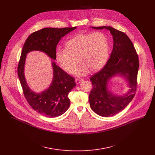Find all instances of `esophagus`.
Returning <instances> with one entry per match:
<instances>
[{
  "mask_svg": "<svg viewBox=\"0 0 155 155\" xmlns=\"http://www.w3.org/2000/svg\"><path fill=\"white\" fill-rule=\"evenodd\" d=\"M83 80V79H81V78H77L75 80V82L77 84H80L81 81H82Z\"/></svg>",
  "mask_w": 155,
  "mask_h": 155,
  "instance_id": "esophagus-1",
  "label": "esophagus"
}]
</instances>
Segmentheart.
<instances>
[{
    "instance_id": "obj_1",
    "label": "heart",
    "mask_w": 155,
    "mask_h": 155,
    "mask_svg": "<svg viewBox=\"0 0 155 155\" xmlns=\"http://www.w3.org/2000/svg\"><path fill=\"white\" fill-rule=\"evenodd\" d=\"M65 47L56 50V58L69 74L75 72L79 61L82 65L78 74L83 75L90 70L97 71L102 68L109 58L108 39L102 32L77 34L65 42Z\"/></svg>"
}]
</instances>
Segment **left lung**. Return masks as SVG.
Returning a JSON list of instances; mask_svg holds the SVG:
<instances>
[{
	"mask_svg": "<svg viewBox=\"0 0 155 155\" xmlns=\"http://www.w3.org/2000/svg\"><path fill=\"white\" fill-rule=\"evenodd\" d=\"M96 29L105 28L113 35L114 48L104 67L90 77L93 87L89 96L90 107L102 117L114 116L123 110L134 97L139 67L138 54L128 36L110 26L91 27ZM120 74L125 77L131 89L122 97L114 95L107 89V81Z\"/></svg>",
	"mask_w": 155,
	"mask_h": 155,
	"instance_id": "left-lung-1",
	"label": "left lung"
}]
</instances>
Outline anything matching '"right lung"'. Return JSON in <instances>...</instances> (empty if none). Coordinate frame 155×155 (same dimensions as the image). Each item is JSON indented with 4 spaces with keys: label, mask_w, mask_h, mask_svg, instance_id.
I'll return each mask as SVG.
<instances>
[{
    "label": "right lung",
    "mask_w": 155,
    "mask_h": 155,
    "mask_svg": "<svg viewBox=\"0 0 155 155\" xmlns=\"http://www.w3.org/2000/svg\"><path fill=\"white\" fill-rule=\"evenodd\" d=\"M76 28H47L35 31L28 37L21 51L18 65V75L24 96L34 110L49 118L59 117L69 108L71 102L68 95L76 86L75 78L53 62L54 75L51 85L41 93L33 92L28 86L25 77L24 68L26 54L31 51L38 50L45 53L51 59H56L58 42L62 37Z\"/></svg>",
    "instance_id": "1"
}]
</instances>
